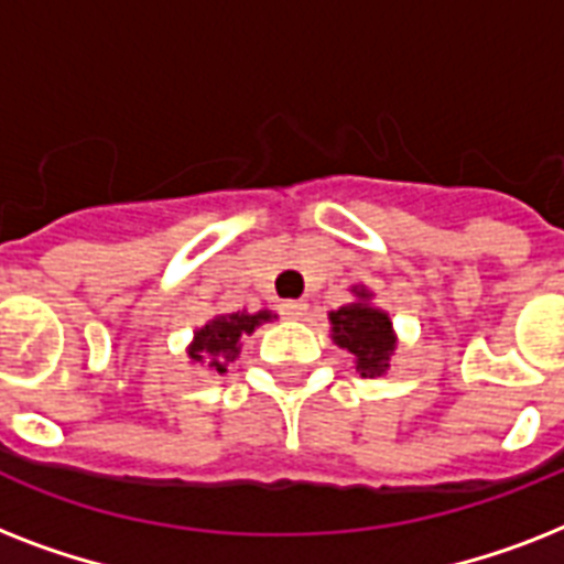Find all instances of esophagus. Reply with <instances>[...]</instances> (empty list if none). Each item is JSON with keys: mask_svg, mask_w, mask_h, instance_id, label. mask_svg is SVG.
Here are the masks:
<instances>
[{"mask_svg": "<svg viewBox=\"0 0 564 564\" xmlns=\"http://www.w3.org/2000/svg\"><path fill=\"white\" fill-rule=\"evenodd\" d=\"M307 301H283L281 313L286 318H304L307 316Z\"/></svg>", "mask_w": 564, "mask_h": 564, "instance_id": "1", "label": "esophagus"}]
</instances>
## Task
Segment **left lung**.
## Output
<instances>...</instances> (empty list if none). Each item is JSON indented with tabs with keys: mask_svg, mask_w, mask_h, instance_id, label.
Wrapping results in <instances>:
<instances>
[{
	"mask_svg": "<svg viewBox=\"0 0 564 564\" xmlns=\"http://www.w3.org/2000/svg\"><path fill=\"white\" fill-rule=\"evenodd\" d=\"M360 299L369 295L360 292ZM330 325H334V343L357 357V371L362 377H380L389 369L394 336L386 313L369 304H348L330 313Z\"/></svg>",
	"mask_w": 564,
	"mask_h": 564,
	"instance_id": "obj_1",
	"label": "left lung"
}]
</instances>
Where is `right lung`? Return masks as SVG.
<instances>
[{
  "mask_svg": "<svg viewBox=\"0 0 564 564\" xmlns=\"http://www.w3.org/2000/svg\"><path fill=\"white\" fill-rule=\"evenodd\" d=\"M272 313L260 310V313H230V316H216L213 322L195 330V343L189 348V360L207 362V369H216L221 375L228 362L237 360L239 348H242V336L254 334L257 325L269 322Z\"/></svg>",
  "mask_w": 564,
  "mask_h": 564,
  "instance_id": "right-lung-1",
  "label": "right lung"
}]
</instances>
